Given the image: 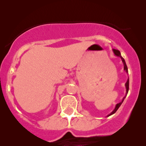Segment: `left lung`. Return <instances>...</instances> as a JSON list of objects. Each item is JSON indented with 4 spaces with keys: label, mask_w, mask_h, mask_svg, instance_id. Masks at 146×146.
I'll return each mask as SVG.
<instances>
[{
    "label": "left lung",
    "mask_w": 146,
    "mask_h": 146,
    "mask_svg": "<svg viewBox=\"0 0 146 146\" xmlns=\"http://www.w3.org/2000/svg\"><path fill=\"white\" fill-rule=\"evenodd\" d=\"M113 52H114L115 55H117V56H118V57L121 58V60H122V61H123V66H124V67H123V69H124V70L126 71V72H128V69H127V66H126V62H125L124 59H123V58H122V56H121V52H120L119 50H115V49H113ZM125 85H126V93H128V91H129V79L127 80V82H126V84H125ZM124 99H125V97L123 98V100H122V102H121L118 103V104H116V106H115V109H114V110H113V111L112 112V113H110V114L109 115H108V116H110V115H111L114 114V113H115V112H116L117 110H118V108H119V107L121 106V104H122V102H123V100H124Z\"/></svg>",
    "instance_id": "1"
}]
</instances>
